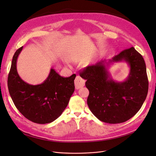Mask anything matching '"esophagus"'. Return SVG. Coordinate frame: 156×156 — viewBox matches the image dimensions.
<instances>
[{
  "label": "esophagus",
  "mask_w": 156,
  "mask_h": 156,
  "mask_svg": "<svg viewBox=\"0 0 156 156\" xmlns=\"http://www.w3.org/2000/svg\"><path fill=\"white\" fill-rule=\"evenodd\" d=\"M85 84V81L80 76H77L75 79V86L76 89H79L83 87Z\"/></svg>",
  "instance_id": "esophagus-1"
}]
</instances>
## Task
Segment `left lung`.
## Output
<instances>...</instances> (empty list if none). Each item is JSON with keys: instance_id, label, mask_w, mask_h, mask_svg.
<instances>
[{"instance_id": "1", "label": "left lung", "mask_w": 156, "mask_h": 156, "mask_svg": "<svg viewBox=\"0 0 156 156\" xmlns=\"http://www.w3.org/2000/svg\"><path fill=\"white\" fill-rule=\"evenodd\" d=\"M124 61L130 70L123 82L110 77L107 66ZM86 79L89 90L87 104L98 119L108 124H119L133 117L142 107L147 96L148 80L144 58L134 48L122 51L107 62L101 60L88 66L79 73Z\"/></svg>"}]
</instances>
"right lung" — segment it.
<instances>
[{
    "label": "right lung",
    "instance_id": "1",
    "mask_svg": "<svg viewBox=\"0 0 156 156\" xmlns=\"http://www.w3.org/2000/svg\"><path fill=\"white\" fill-rule=\"evenodd\" d=\"M23 47L13 56L8 77L9 93L16 108L28 120L37 124H48L61 115L75 90L76 75L61 77L53 68L45 81L37 85L28 84L17 71V60Z\"/></svg>",
    "mask_w": 156,
    "mask_h": 156
}]
</instances>
